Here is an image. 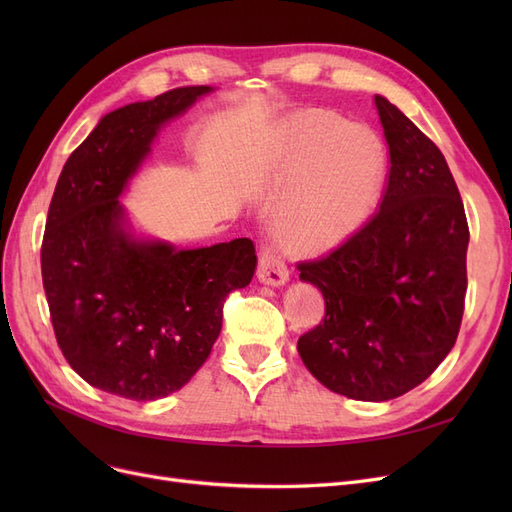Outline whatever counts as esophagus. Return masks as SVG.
Instances as JSON below:
<instances>
[{
	"label": "esophagus",
	"mask_w": 512,
	"mask_h": 512,
	"mask_svg": "<svg viewBox=\"0 0 512 512\" xmlns=\"http://www.w3.org/2000/svg\"><path fill=\"white\" fill-rule=\"evenodd\" d=\"M258 280L267 286H284L288 282V267L282 256H277L275 247L262 243L258 258Z\"/></svg>",
	"instance_id": "1"
}]
</instances>
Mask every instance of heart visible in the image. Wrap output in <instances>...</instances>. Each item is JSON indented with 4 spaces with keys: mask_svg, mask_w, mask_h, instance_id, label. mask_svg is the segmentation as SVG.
<instances>
[{
    "mask_svg": "<svg viewBox=\"0 0 512 512\" xmlns=\"http://www.w3.org/2000/svg\"><path fill=\"white\" fill-rule=\"evenodd\" d=\"M384 151L365 126H346L327 111L292 117L280 134L271 196L286 195L273 224L292 252L333 250L356 232L376 205Z\"/></svg>",
    "mask_w": 512,
    "mask_h": 512,
    "instance_id": "obj_1",
    "label": "heart"
}]
</instances>
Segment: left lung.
Returning <instances> with one entry per match:
<instances>
[{
    "instance_id": "8db88e82",
    "label": "left lung",
    "mask_w": 512,
    "mask_h": 512,
    "mask_svg": "<svg viewBox=\"0 0 512 512\" xmlns=\"http://www.w3.org/2000/svg\"><path fill=\"white\" fill-rule=\"evenodd\" d=\"M374 102L389 181L380 209L350 239L297 265L327 312L297 350L333 393L389 401L427 380L455 346L470 230L442 151L395 104Z\"/></svg>"
}]
</instances>
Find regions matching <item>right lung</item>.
<instances>
[{
  "mask_svg": "<svg viewBox=\"0 0 512 512\" xmlns=\"http://www.w3.org/2000/svg\"><path fill=\"white\" fill-rule=\"evenodd\" d=\"M209 91L177 87L104 115L55 185L40 252L53 331L76 374L117 397L179 391L207 361L226 297L256 271L250 239L198 250L138 241L119 205L158 130Z\"/></svg>",
  "mask_w": 512,
  "mask_h": 512,
  "instance_id": "1",
  "label": "right lung"
}]
</instances>
